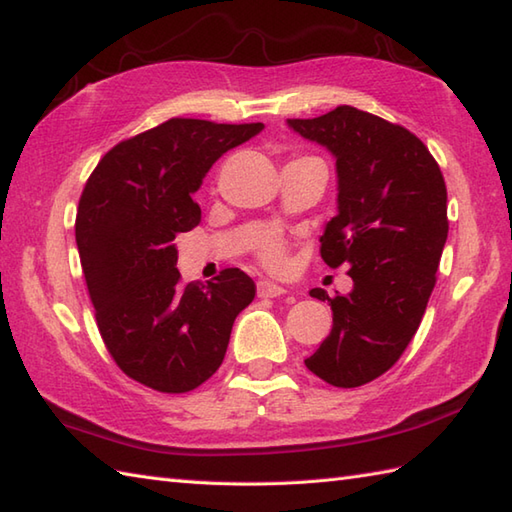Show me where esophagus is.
<instances>
[{"label": "esophagus", "mask_w": 512, "mask_h": 512, "mask_svg": "<svg viewBox=\"0 0 512 512\" xmlns=\"http://www.w3.org/2000/svg\"><path fill=\"white\" fill-rule=\"evenodd\" d=\"M286 288H281L279 284H273V281L262 279L257 281V297H279L284 295Z\"/></svg>", "instance_id": "34e87169"}]
</instances>
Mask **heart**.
<instances>
[{
    "mask_svg": "<svg viewBox=\"0 0 512 512\" xmlns=\"http://www.w3.org/2000/svg\"><path fill=\"white\" fill-rule=\"evenodd\" d=\"M264 259L268 264L279 266L281 259H284V253H281V246L277 242H268L264 248Z\"/></svg>",
    "mask_w": 512,
    "mask_h": 512,
    "instance_id": "heart-1",
    "label": "heart"
}]
</instances>
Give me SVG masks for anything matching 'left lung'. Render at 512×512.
Returning <instances> with one entry per match:
<instances>
[{
	"label": "left lung",
	"mask_w": 512,
	"mask_h": 512,
	"mask_svg": "<svg viewBox=\"0 0 512 512\" xmlns=\"http://www.w3.org/2000/svg\"><path fill=\"white\" fill-rule=\"evenodd\" d=\"M301 138L336 160V213L321 235L323 262L350 266L354 288L328 297L332 332L306 367L334 387L385 374L416 334L447 242V187L409 129L341 105L317 118H288Z\"/></svg>",
	"instance_id": "obj_1"
}]
</instances>
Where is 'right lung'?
Instances as JSON below:
<instances>
[{"label": "right lung", "mask_w": 512, "mask_h": 512, "mask_svg": "<svg viewBox=\"0 0 512 512\" xmlns=\"http://www.w3.org/2000/svg\"><path fill=\"white\" fill-rule=\"evenodd\" d=\"M262 129L171 118L107 151L85 184L74 233L96 325L116 365L151 389L184 394L211 378L255 299L239 268L184 286L173 239L200 224L193 193L209 169Z\"/></svg>", "instance_id": "add662e5"}]
</instances>
